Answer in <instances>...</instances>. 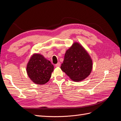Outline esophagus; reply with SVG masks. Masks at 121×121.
Wrapping results in <instances>:
<instances>
[{"instance_id": "1", "label": "esophagus", "mask_w": 121, "mask_h": 121, "mask_svg": "<svg viewBox=\"0 0 121 121\" xmlns=\"http://www.w3.org/2000/svg\"><path fill=\"white\" fill-rule=\"evenodd\" d=\"M60 63H58L57 64H56V65H55V66L56 67H60Z\"/></svg>"}]
</instances>
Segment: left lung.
<instances>
[{
  "instance_id": "8db88e82",
  "label": "left lung",
  "mask_w": 121,
  "mask_h": 121,
  "mask_svg": "<svg viewBox=\"0 0 121 121\" xmlns=\"http://www.w3.org/2000/svg\"><path fill=\"white\" fill-rule=\"evenodd\" d=\"M92 64L89 53L76 42L65 52L60 69L73 81L80 82L90 74Z\"/></svg>"
}]
</instances>
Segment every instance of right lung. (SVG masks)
<instances>
[{"label":"right lung","mask_w":121,"mask_h":121,"mask_svg":"<svg viewBox=\"0 0 121 121\" xmlns=\"http://www.w3.org/2000/svg\"><path fill=\"white\" fill-rule=\"evenodd\" d=\"M53 69V65L42 54L34 53L28 61L26 71L33 82L43 85L49 80Z\"/></svg>","instance_id":"obj_1"}]
</instances>
